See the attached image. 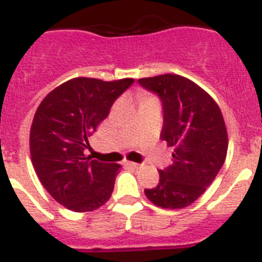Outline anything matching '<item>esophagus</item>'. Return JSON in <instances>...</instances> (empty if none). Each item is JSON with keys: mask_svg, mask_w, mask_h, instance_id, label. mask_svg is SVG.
<instances>
[{"mask_svg": "<svg viewBox=\"0 0 262 262\" xmlns=\"http://www.w3.org/2000/svg\"><path fill=\"white\" fill-rule=\"evenodd\" d=\"M126 165H127V166H129V168H134V169L139 168V164H136V163H131V161H127Z\"/></svg>", "mask_w": 262, "mask_h": 262, "instance_id": "obj_1", "label": "esophagus"}]
</instances>
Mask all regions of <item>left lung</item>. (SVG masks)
<instances>
[{
	"mask_svg": "<svg viewBox=\"0 0 262 262\" xmlns=\"http://www.w3.org/2000/svg\"><path fill=\"white\" fill-rule=\"evenodd\" d=\"M163 105L161 140L174 149L172 165L160 169L159 185L147 198L163 209H184L211 185L226 160L228 138L214 99L193 81L178 75L140 78Z\"/></svg>",
	"mask_w": 262,
	"mask_h": 262,
	"instance_id": "1",
	"label": "left lung"
}]
</instances>
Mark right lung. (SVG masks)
<instances>
[{
  "mask_svg": "<svg viewBox=\"0 0 262 262\" xmlns=\"http://www.w3.org/2000/svg\"><path fill=\"white\" fill-rule=\"evenodd\" d=\"M133 84L134 78H72L39 105L30 131L32 165L46 190L67 209L93 211L110 200L120 165L92 160L85 149L115 99Z\"/></svg>",
  "mask_w": 262,
  "mask_h": 262,
  "instance_id": "right-lung-1",
  "label": "right lung"
}]
</instances>
